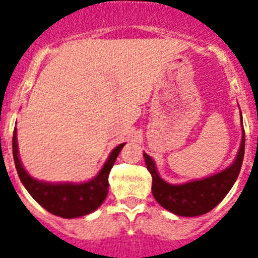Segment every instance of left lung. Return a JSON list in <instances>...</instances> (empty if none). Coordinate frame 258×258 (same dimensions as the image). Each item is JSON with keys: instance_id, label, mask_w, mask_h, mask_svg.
I'll use <instances>...</instances> for the list:
<instances>
[{"instance_id": "obj_1", "label": "left lung", "mask_w": 258, "mask_h": 258, "mask_svg": "<svg viewBox=\"0 0 258 258\" xmlns=\"http://www.w3.org/2000/svg\"><path fill=\"white\" fill-rule=\"evenodd\" d=\"M244 149H245V133L242 127L241 144L233 163L218 174L203 179L180 183V184H171L162 179L152 157L144 153L145 163L153 178V197L165 210L178 216L192 218V216L207 214L224 199L232 186L235 184L241 170Z\"/></svg>"}]
</instances>
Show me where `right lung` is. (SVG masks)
Listing matches in <instances>:
<instances>
[{
    "instance_id": "add662e5",
    "label": "right lung",
    "mask_w": 258,
    "mask_h": 258,
    "mask_svg": "<svg viewBox=\"0 0 258 258\" xmlns=\"http://www.w3.org/2000/svg\"><path fill=\"white\" fill-rule=\"evenodd\" d=\"M124 145H118L110 152L109 157L95 178L83 183H50L33 178L25 170L19 159L16 129L13 133V157L19 179L37 203L50 214L63 219H74L91 214L105 201L109 188L108 176Z\"/></svg>"
}]
</instances>
